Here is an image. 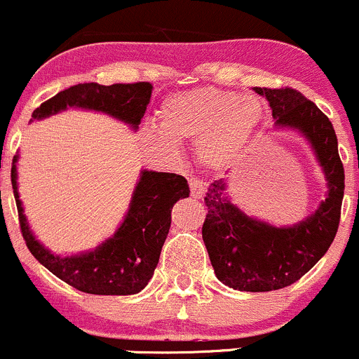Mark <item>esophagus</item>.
Segmentation results:
<instances>
[{
    "mask_svg": "<svg viewBox=\"0 0 359 359\" xmlns=\"http://www.w3.org/2000/svg\"><path fill=\"white\" fill-rule=\"evenodd\" d=\"M205 188H207V184L202 180H197V178L190 180V194H191V197H194V198L204 197Z\"/></svg>",
    "mask_w": 359,
    "mask_h": 359,
    "instance_id": "34e87169",
    "label": "esophagus"
}]
</instances>
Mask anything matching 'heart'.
Here are the masks:
<instances>
[{"instance_id":"obj_1","label":"heart","mask_w":359,"mask_h":359,"mask_svg":"<svg viewBox=\"0 0 359 359\" xmlns=\"http://www.w3.org/2000/svg\"><path fill=\"white\" fill-rule=\"evenodd\" d=\"M261 98L214 86H201L168 97L158 110V129L152 145L165 154L175 143L198 145V158L209 168L233 162L264 124Z\"/></svg>"}]
</instances>
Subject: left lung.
Returning a JSON list of instances; mask_svg holds the SVG:
<instances>
[{"mask_svg": "<svg viewBox=\"0 0 359 359\" xmlns=\"http://www.w3.org/2000/svg\"><path fill=\"white\" fill-rule=\"evenodd\" d=\"M268 98L278 126L299 129L315 149L328 194L315 214L292 228L250 219L224 197V181L207 190L202 238L217 280L230 289L269 292L289 287L323 257L334 242L344 197V165L330 119L294 88H254Z\"/></svg>", "mask_w": 359, "mask_h": 359, "instance_id": "1", "label": "left lung"}]
</instances>
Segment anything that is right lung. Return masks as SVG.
I'll list each match as a JSON object with an SVG mask.
<instances>
[{
	"instance_id": "1",
	"label": "right lung",
	"mask_w": 359,
	"mask_h": 359,
	"mask_svg": "<svg viewBox=\"0 0 359 359\" xmlns=\"http://www.w3.org/2000/svg\"><path fill=\"white\" fill-rule=\"evenodd\" d=\"M152 97L150 83L103 86L84 83L60 91L32 112V119L57 114L67 107H83L110 114L138 128ZM12 162V187L25 245L44 268L74 289L97 295H129L145 289L161 257L162 245L171 226V209L190 195L187 180L172 172L143 171L136 184L131 207L117 233L97 250L81 256H53L34 238L25 221L17 191V171Z\"/></svg>"
}]
</instances>
